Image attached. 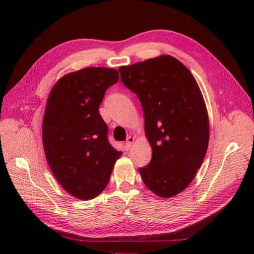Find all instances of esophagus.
Instances as JSON below:
<instances>
[{
	"mask_svg": "<svg viewBox=\"0 0 254 254\" xmlns=\"http://www.w3.org/2000/svg\"><path fill=\"white\" fill-rule=\"evenodd\" d=\"M134 141H135V138H134L133 136H128L127 139V143H126V148H127V149L131 148V146L133 145Z\"/></svg>",
	"mask_w": 254,
	"mask_h": 254,
	"instance_id": "esophagus-1",
	"label": "esophagus"
}]
</instances>
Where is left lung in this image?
Here are the masks:
<instances>
[{
    "label": "left lung",
    "instance_id": "8db88e82",
    "mask_svg": "<svg viewBox=\"0 0 254 254\" xmlns=\"http://www.w3.org/2000/svg\"><path fill=\"white\" fill-rule=\"evenodd\" d=\"M119 73L141 101L153 152L138 169L142 180L156 195L175 196L194 179L208 146V116L196 80L171 56L121 66Z\"/></svg>",
    "mask_w": 254,
    "mask_h": 254
}]
</instances>
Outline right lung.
<instances>
[{
    "mask_svg": "<svg viewBox=\"0 0 254 254\" xmlns=\"http://www.w3.org/2000/svg\"><path fill=\"white\" fill-rule=\"evenodd\" d=\"M119 80L115 68L86 67L68 73L53 86L42 121V143L52 174L79 199L105 190L121 156L108 141L99 113L106 90Z\"/></svg>",
    "mask_w": 254,
    "mask_h": 254,
    "instance_id": "1",
    "label": "right lung"
}]
</instances>
